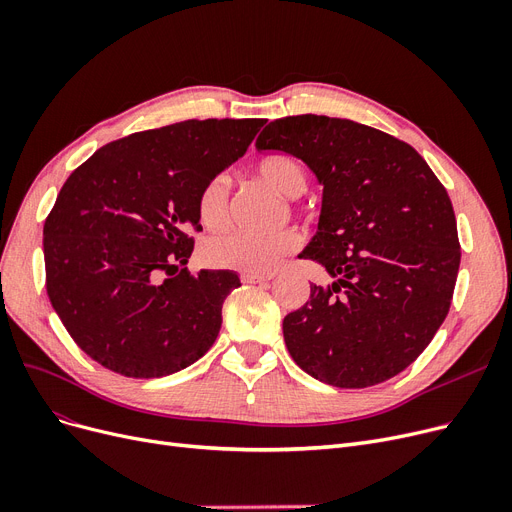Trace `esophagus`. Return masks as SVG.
I'll list each match as a JSON object with an SVG mask.
<instances>
[{
	"label": "esophagus",
	"mask_w": 512,
	"mask_h": 512,
	"mask_svg": "<svg viewBox=\"0 0 512 512\" xmlns=\"http://www.w3.org/2000/svg\"><path fill=\"white\" fill-rule=\"evenodd\" d=\"M272 278H274L272 274H253V272H244V274H242V282H247V284L268 282V280H272Z\"/></svg>",
	"instance_id": "34e87169"
}]
</instances>
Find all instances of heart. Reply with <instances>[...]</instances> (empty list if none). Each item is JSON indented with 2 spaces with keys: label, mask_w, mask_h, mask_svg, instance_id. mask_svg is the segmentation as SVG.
Listing matches in <instances>:
<instances>
[{
  "label": "heart",
  "mask_w": 512,
  "mask_h": 512,
  "mask_svg": "<svg viewBox=\"0 0 512 512\" xmlns=\"http://www.w3.org/2000/svg\"><path fill=\"white\" fill-rule=\"evenodd\" d=\"M257 175L282 196H299L305 190L307 175L299 161L291 157H268L259 161ZM228 209V184L221 175L213 177L198 194V217L205 226H219ZM299 247V234L280 230L265 236L242 232H226L209 238L203 247V259L213 268L240 270L253 274H268L278 268L284 255Z\"/></svg>",
  "instance_id": "heart-1"
}]
</instances>
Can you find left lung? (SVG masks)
<instances>
[{"mask_svg": "<svg viewBox=\"0 0 512 512\" xmlns=\"http://www.w3.org/2000/svg\"><path fill=\"white\" fill-rule=\"evenodd\" d=\"M255 146L293 154L322 186L318 232L301 257L335 282L311 284L307 303L284 318L288 353L341 389L406 370L454 295L460 244L446 188L410 144L349 119H276Z\"/></svg>", "mask_w": 512, "mask_h": 512, "instance_id": "obj_1", "label": "left lung"}]
</instances>
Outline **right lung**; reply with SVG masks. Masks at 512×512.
Returning <instances> with one entry per match:
<instances>
[{"label":"right lung","mask_w":512,"mask_h":512,"mask_svg":"<svg viewBox=\"0 0 512 512\" xmlns=\"http://www.w3.org/2000/svg\"><path fill=\"white\" fill-rule=\"evenodd\" d=\"M263 123L192 119L131 133L64 182L43 226L48 297L92 360L129 379H159L211 349L240 278L176 270L194 249L188 232L201 230L198 194Z\"/></svg>","instance_id":"obj_1"}]
</instances>
